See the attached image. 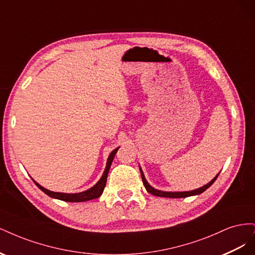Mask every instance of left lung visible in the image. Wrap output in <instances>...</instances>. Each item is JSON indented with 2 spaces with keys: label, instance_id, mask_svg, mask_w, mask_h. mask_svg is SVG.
Instances as JSON below:
<instances>
[{
  "label": "left lung",
  "instance_id": "obj_1",
  "mask_svg": "<svg viewBox=\"0 0 255 255\" xmlns=\"http://www.w3.org/2000/svg\"><path fill=\"white\" fill-rule=\"evenodd\" d=\"M140 169V173H141V179H142V182H143V185L144 187L146 189V191L149 192V194L153 195V196H156V197H164V198H186V197H190V196H196V195H200L202 194L203 191H205L208 187L211 186V185H213V183L216 181V179H217L219 173L216 175L214 179L210 182L207 183L206 185H204V186L200 187V188H197L195 190H190V191H163V190H158V189H155L154 187H152L151 185L148 183V181L145 180L144 177V174L141 170V168L139 167Z\"/></svg>",
  "mask_w": 255,
  "mask_h": 255
}]
</instances>
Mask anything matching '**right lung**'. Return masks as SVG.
<instances>
[{"label":"right lung","instance_id":"obj_1","mask_svg":"<svg viewBox=\"0 0 255 255\" xmlns=\"http://www.w3.org/2000/svg\"><path fill=\"white\" fill-rule=\"evenodd\" d=\"M120 146H118L117 149H115L114 151H112V153L110 154L109 158H107V163H106V167H105V170L101 176V179L98 181V183L95 185V186H92L91 188L82 191V192H78V194H66V192H56V191H51L47 188L42 187L41 185L38 184L35 180H33L35 182V184L37 185L39 189H41L45 195H48L51 198L54 199H58L61 200V201H66V202H84V201H89V200L92 199H97L100 196L102 195V192L105 188V185H106V180H107V174H109L110 171V168L112 166L113 163V159L116 155V153H117L118 149Z\"/></svg>","mask_w":255,"mask_h":255}]
</instances>
